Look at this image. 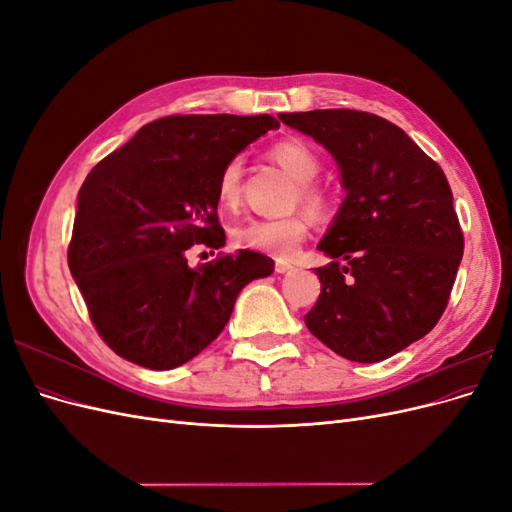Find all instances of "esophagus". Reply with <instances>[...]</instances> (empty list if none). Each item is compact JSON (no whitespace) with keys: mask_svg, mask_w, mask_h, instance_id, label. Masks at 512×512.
Listing matches in <instances>:
<instances>
[{"mask_svg":"<svg viewBox=\"0 0 512 512\" xmlns=\"http://www.w3.org/2000/svg\"><path fill=\"white\" fill-rule=\"evenodd\" d=\"M292 269H294V267L290 265L288 260H277V262H275V271H277V273H290Z\"/></svg>","mask_w":512,"mask_h":512,"instance_id":"obj_1","label":"esophagus"}]
</instances>
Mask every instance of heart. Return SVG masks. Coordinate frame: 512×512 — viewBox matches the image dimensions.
<instances>
[{
  "label": "heart",
  "mask_w": 512,
  "mask_h": 512,
  "mask_svg": "<svg viewBox=\"0 0 512 512\" xmlns=\"http://www.w3.org/2000/svg\"><path fill=\"white\" fill-rule=\"evenodd\" d=\"M271 158L280 164L294 181L301 183L299 198L307 205V209L320 213L324 209V196L312 185V181L320 173V160L316 156V151L305 141H299V138H288V141H280L271 147ZM241 173V158H230L220 170L215 194H218V203L224 209H235L239 205ZM307 230L309 218L305 213L288 215V218L277 220L250 218L232 230V239H235L239 247H247V250L267 252L273 256H292L297 252L299 243L305 239Z\"/></svg>",
  "instance_id": "heart-1"
}]
</instances>
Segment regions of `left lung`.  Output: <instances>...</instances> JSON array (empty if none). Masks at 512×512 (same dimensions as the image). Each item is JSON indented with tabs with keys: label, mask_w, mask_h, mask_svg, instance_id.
<instances>
[{
	"label": "left lung",
	"mask_w": 512,
	"mask_h": 512,
	"mask_svg": "<svg viewBox=\"0 0 512 512\" xmlns=\"http://www.w3.org/2000/svg\"><path fill=\"white\" fill-rule=\"evenodd\" d=\"M327 149L346 198L318 250L320 297L307 329L339 356L378 363L436 327L463 256L442 168L395 123L327 108L280 113Z\"/></svg>",
	"instance_id": "1"
}]
</instances>
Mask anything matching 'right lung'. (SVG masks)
Segmentation results:
<instances>
[{
    "instance_id": "add662e5",
    "label": "right lung",
    "mask_w": 512,
    "mask_h": 512,
    "mask_svg": "<svg viewBox=\"0 0 512 512\" xmlns=\"http://www.w3.org/2000/svg\"><path fill=\"white\" fill-rule=\"evenodd\" d=\"M271 115H170L106 156L79 190L68 265L100 337L147 369L192 361L230 320L239 292L273 273L252 250L190 267L194 243L220 250L222 166L267 130Z\"/></svg>"
}]
</instances>
